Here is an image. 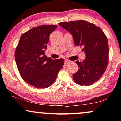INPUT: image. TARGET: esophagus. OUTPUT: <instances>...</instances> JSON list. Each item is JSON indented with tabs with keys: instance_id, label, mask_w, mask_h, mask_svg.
<instances>
[{
	"instance_id": "obj_1",
	"label": "esophagus",
	"mask_w": 121,
	"mask_h": 121,
	"mask_svg": "<svg viewBox=\"0 0 121 121\" xmlns=\"http://www.w3.org/2000/svg\"><path fill=\"white\" fill-rule=\"evenodd\" d=\"M72 62L70 60H68V59H65L64 60V63H65V64H68V63H70Z\"/></svg>"
}]
</instances>
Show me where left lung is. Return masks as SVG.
Masks as SVG:
<instances>
[{
  "instance_id": "obj_1",
  "label": "left lung",
  "mask_w": 121,
  "mask_h": 121,
  "mask_svg": "<svg viewBox=\"0 0 121 121\" xmlns=\"http://www.w3.org/2000/svg\"><path fill=\"white\" fill-rule=\"evenodd\" d=\"M59 25L69 31L76 46L82 48L85 58L76 61L79 69L73 75L74 82L89 86L99 80L107 67L108 46L107 37L99 27L85 20L62 22Z\"/></svg>"
}]
</instances>
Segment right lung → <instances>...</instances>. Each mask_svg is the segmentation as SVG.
Wrapping results in <instances>:
<instances>
[{"label":"right lung","instance_id":"1","mask_svg":"<svg viewBox=\"0 0 121 121\" xmlns=\"http://www.w3.org/2000/svg\"><path fill=\"white\" fill-rule=\"evenodd\" d=\"M57 26L46 25L33 27L21 36L15 59L22 78L37 88H47L54 83L63 68V59L52 60L45 55L49 36Z\"/></svg>","mask_w":121,"mask_h":121}]
</instances>
